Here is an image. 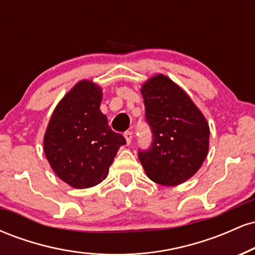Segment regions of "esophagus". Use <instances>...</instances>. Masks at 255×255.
<instances>
[{
  "label": "esophagus",
  "mask_w": 255,
  "mask_h": 255,
  "mask_svg": "<svg viewBox=\"0 0 255 255\" xmlns=\"http://www.w3.org/2000/svg\"><path fill=\"white\" fill-rule=\"evenodd\" d=\"M125 137H126V141H127V144L129 145L131 142V139H133V133H131V131H126Z\"/></svg>",
  "instance_id": "1"
}]
</instances>
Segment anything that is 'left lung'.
<instances>
[{
  "instance_id": "left-lung-1",
  "label": "left lung",
  "mask_w": 255,
  "mask_h": 255,
  "mask_svg": "<svg viewBox=\"0 0 255 255\" xmlns=\"http://www.w3.org/2000/svg\"><path fill=\"white\" fill-rule=\"evenodd\" d=\"M141 95L153 141L147 151H139L140 162L153 182L178 186L207 157L209 124L191 97L164 74L142 84Z\"/></svg>"
}]
</instances>
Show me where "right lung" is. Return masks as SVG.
I'll list each match as a JSON object with an SVG mask.
<instances>
[{
  "label": "right lung",
  "instance_id": "obj_1",
  "mask_svg": "<svg viewBox=\"0 0 255 255\" xmlns=\"http://www.w3.org/2000/svg\"><path fill=\"white\" fill-rule=\"evenodd\" d=\"M101 86L81 80L58 102L44 134V153L55 174L73 188L105 180L119 148L126 144L99 110Z\"/></svg>",
  "mask_w": 255,
  "mask_h": 255
}]
</instances>
